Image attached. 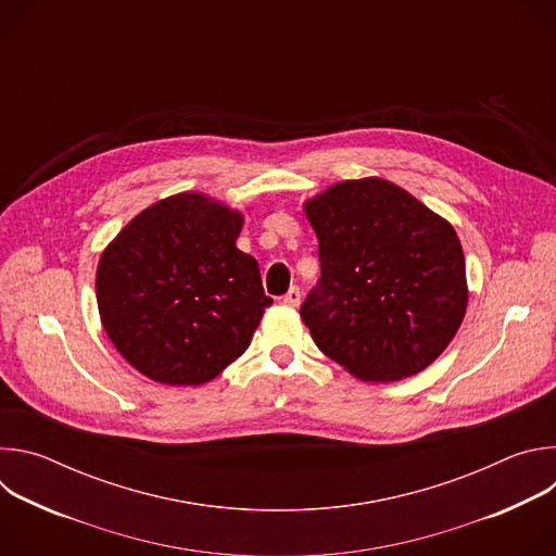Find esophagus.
<instances>
[{
  "instance_id": "esophagus-1",
  "label": "esophagus",
  "mask_w": 556,
  "mask_h": 556,
  "mask_svg": "<svg viewBox=\"0 0 556 556\" xmlns=\"http://www.w3.org/2000/svg\"><path fill=\"white\" fill-rule=\"evenodd\" d=\"M283 303L290 307H296L301 303V290L296 286H292L286 294H283Z\"/></svg>"
}]
</instances>
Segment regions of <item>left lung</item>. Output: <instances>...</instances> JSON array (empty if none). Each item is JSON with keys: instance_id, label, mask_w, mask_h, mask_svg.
I'll return each instance as SVG.
<instances>
[{"instance_id": "1", "label": "left lung", "mask_w": 556, "mask_h": 556, "mask_svg": "<svg viewBox=\"0 0 556 556\" xmlns=\"http://www.w3.org/2000/svg\"><path fill=\"white\" fill-rule=\"evenodd\" d=\"M321 277L301 303L316 348L361 380L429 367L466 312L457 235L405 189L348 180L305 204Z\"/></svg>"}]
</instances>
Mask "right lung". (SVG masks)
<instances>
[{
	"instance_id": "add662e5",
	"label": "right lung",
	"mask_w": 556,
	"mask_h": 556,
	"mask_svg": "<svg viewBox=\"0 0 556 556\" xmlns=\"http://www.w3.org/2000/svg\"><path fill=\"white\" fill-rule=\"evenodd\" d=\"M240 228V213L180 193L136 215L103 253V328L147 378L202 384L251 345L273 299L257 262L235 247Z\"/></svg>"
}]
</instances>
